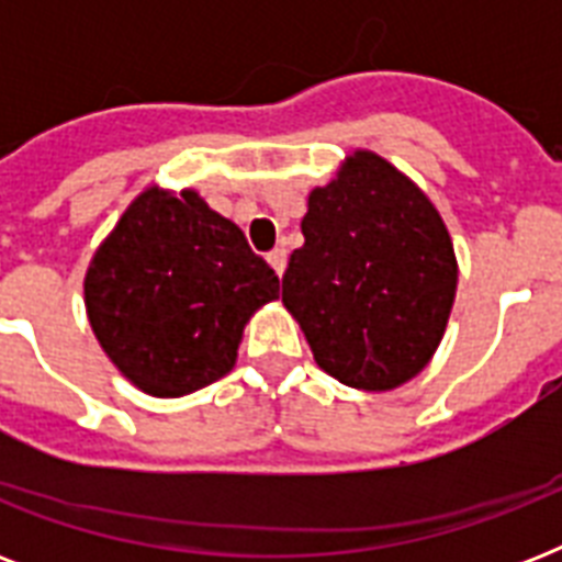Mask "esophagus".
<instances>
[{"label": "esophagus", "instance_id": "1", "mask_svg": "<svg viewBox=\"0 0 562 562\" xmlns=\"http://www.w3.org/2000/svg\"><path fill=\"white\" fill-rule=\"evenodd\" d=\"M268 262H271V268L282 277V271H285V262H289V254L282 250V247H277V250H271L268 254Z\"/></svg>", "mask_w": 562, "mask_h": 562}]
</instances>
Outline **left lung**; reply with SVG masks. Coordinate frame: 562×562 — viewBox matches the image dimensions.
Wrapping results in <instances>:
<instances>
[{"label": "left lung", "mask_w": 562, "mask_h": 562, "mask_svg": "<svg viewBox=\"0 0 562 562\" xmlns=\"http://www.w3.org/2000/svg\"><path fill=\"white\" fill-rule=\"evenodd\" d=\"M282 303L317 368L368 393L400 387L443 341L458 291L452 236L426 192L373 151L308 192Z\"/></svg>", "instance_id": "8db88e82"}]
</instances>
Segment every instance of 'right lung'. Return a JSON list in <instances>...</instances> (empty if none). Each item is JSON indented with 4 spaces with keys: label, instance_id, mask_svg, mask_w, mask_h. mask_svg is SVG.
I'll list each match as a JSON object with an SVG mask.
<instances>
[{
    "label": "right lung",
    "instance_id": "add662e5",
    "mask_svg": "<svg viewBox=\"0 0 562 562\" xmlns=\"http://www.w3.org/2000/svg\"><path fill=\"white\" fill-rule=\"evenodd\" d=\"M280 280L194 189L148 187L92 254L83 306L101 350L148 396L175 400L236 368Z\"/></svg>",
    "mask_w": 562,
    "mask_h": 562
}]
</instances>
